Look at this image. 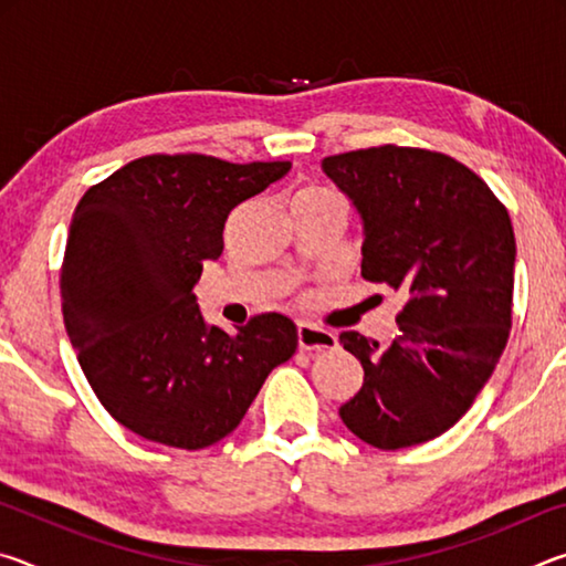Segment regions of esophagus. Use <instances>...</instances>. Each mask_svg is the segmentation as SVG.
I'll use <instances>...</instances> for the list:
<instances>
[{"label": "esophagus", "instance_id": "34e87169", "mask_svg": "<svg viewBox=\"0 0 566 566\" xmlns=\"http://www.w3.org/2000/svg\"><path fill=\"white\" fill-rule=\"evenodd\" d=\"M296 342H300L302 352H310V354L337 349V337L327 329L312 327V324H300V327H296Z\"/></svg>", "mask_w": 566, "mask_h": 566}]
</instances>
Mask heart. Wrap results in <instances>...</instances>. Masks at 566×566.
<instances>
[{
  "instance_id": "1",
  "label": "heart",
  "mask_w": 566,
  "mask_h": 566,
  "mask_svg": "<svg viewBox=\"0 0 566 566\" xmlns=\"http://www.w3.org/2000/svg\"><path fill=\"white\" fill-rule=\"evenodd\" d=\"M322 195H334V191L324 189V187H304L296 197H322Z\"/></svg>"
}]
</instances>
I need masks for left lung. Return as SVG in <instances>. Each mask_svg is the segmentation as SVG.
Segmentation results:
<instances>
[{
	"label": "left lung",
	"instance_id": "8db88e82",
	"mask_svg": "<svg viewBox=\"0 0 566 566\" xmlns=\"http://www.w3.org/2000/svg\"><path fill=\"white\" fill-rule=\"evenodd\" d=\"M322 167L364 219V280L409 294L389 347L339 334L364 369L339 417L377 449L429 442L467 415L510 339V212L482 177L442 151L381 145Z\"/></svg>",
	"mask_w": 566,
	"mask_h": 566
}]
</instances>
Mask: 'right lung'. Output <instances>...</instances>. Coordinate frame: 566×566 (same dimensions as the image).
<instances>
[{
    "instance_id": "obj_1",
    "label": "right lung",
    "mask_w": 566,
    "mask_h": 566,
    "mask_svg": "<svg viewBox=\"0 0 566 566\" xmlns=\"http://www.w3.org/2000/svg\"><path fill=\"white\" fill-rule=\"evenodd\" d=\"M290 167L147 155L76 205L60 272L64 327L102 407L134 434L212 447L294 354L290 317L256 314L229 334L207 327L191 292L222 254L229 212Z\"/></svg>"
}]
</instances>
